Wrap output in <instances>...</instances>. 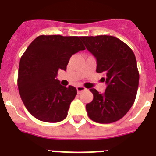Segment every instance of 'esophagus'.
<instances>
[{
    "label": "esophagus",
    "instance_id": "esophagus-1",
    "mask_svg": "<svg viewBox=\"0 0 156 156\" xmlns=\"http://www.w3.org/2000/svg\"><path fill=\"white\" fill-rule=\"evenodd\" d=\"M85 90L86 88L84 87H83V86H78V87H77V91H78V93L82 92V91H83V90Z\"/></svg>",
    "mask_w": 156,
    "mask_h": 156
}]
</instances>
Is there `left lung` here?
Instances as JSON below:
<instances>
[{"mask_svg":"<svg viewBox=\"0 0 156 156\" xmlns=\"http://www.w3.org/2000/svg\"><path fill=\"white\" fill-rule=\"evenodd\" d=\"M87 49L96 58V72L103 73L104 93L90 90L93 100L86 105L88 116L97 123L109 124L121 119L134 103L139 73L134 53L128 45L111 35L82 36Z\"/></svg>","mask_w":156,"mask_h":156,"instance_id":"8db88e82","label":"left lung"}]
</instances>
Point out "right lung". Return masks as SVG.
I'll return each mask as SVG.
<instances>
[{"instance_id": "right-lung-1", "label": "right lung", "mask_w": 156, "mask_h": 156, "mask_svg": "<svg viewBox=\"0 0 156 156\" xmlns=\"http://www.w3.org/2000/svg\"><path fill=\"white\" fill-rule=\"evenodd\" d=\"M80 36L40 35L20 59L18 87L29 112L44 122H59L77 95L74 87L60 84L59 69L66 70L71 56L85 49Z\"/></svg>"}]
</instances>
